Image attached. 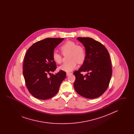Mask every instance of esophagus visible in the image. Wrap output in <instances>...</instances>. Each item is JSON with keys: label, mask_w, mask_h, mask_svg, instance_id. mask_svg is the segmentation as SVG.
Masks as SVG:
<instances>
[{"label": "esophagus", "mask_w": 134, "mask_h": 134, "mask_svg": "<svg viewBox=\"0 0 134 134\" xmlns=\"http://www.w3.org/2000/svg\"><path fill=\"white\" fill-rule=\"evenodd\" d=\"M72 74V73H70V72H67V73H66V76H68L70 75V74Z\"/></svg>", "instance_id": "34e87169"}]
</instances>
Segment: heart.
<instances>
[{
    "instance_id": "b5f03b06",
    "label": "heart",
    "mask_w": 134,
    "mask_h": 134,
    "mask_svg": "<svg viewBox=\"0 0 134 134\" xmlns=\"http://www.w3.org/2000/svg\"><path fill=\"white\" fill-rule=\"evenodd\" d=\"M61 50L63 54L69 53V60L70 62L61 65L59 67V70L66 72H70L75 69L77 66V62L83 63L86 58V51L82 46L77 45L76 42L68 41L61 47ZM53 60L58 64H60L62 61L61 55L56 52H54L52 55Z\"/></svg>"
}]
</instances>
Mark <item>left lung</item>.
I'll use <instances>...</instances> for the list:
<instances>
[{
  "mask_svg": "<svg viewBox=\"0 0 134 134\" xmlns=\"http://www.w3.org/2000/svg\"><path fill=\"white\" fill-rule=\"evenodd\" d=\"M77 39L85 48L86 58L81 67L73 72L76 77L74 87L84 97L96 98L106 91L111 79L112 68L109 55L102 44L93 38L78 37ZM82 71L88 73L83 76Z\"/></svg>",
  "mask_w": 134,
  "mask_h": 134,
  "instance_id": "left-lung-1",
  "label": "left lung"
}]
</instances>
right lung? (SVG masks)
Wrapping results in <instances>:
<instances>
[{
  "instance_id": "right-lung-1",
  "label": "right lung",
  "mask_w": 134,
  "mask_h": 134,
  "mask_svg": "<svg viewBox=\"0 0 134 134\" xmlns=\"http://www.w3.org/2000/svg\"><path fill=\"white\" fill-rule=\"evenodd\" d=\"M64 39L45 38L34 44L26 53L23 75L28 90L37 98L48 99L55 96L66 76L62 70L48 76L57 68L52 55L55 48Z\"/></svg>"
}]
</instances>
